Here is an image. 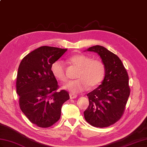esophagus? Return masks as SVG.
I'll list each match as a JSON object with an SVG mask.
<instances>
[{
  "mask_svg": "<svg viewBox=\"0 0 147 147\" xmlns=\"http://www.w3.org/2000/svg\"><path fill=\"white\" fill-rule=\"evenodd\" d=\"M69 96H70V99H74L77 97V95L76 94H74V93H69Z\"/></svg>",
  "mask_w": 147,
  "mask_h": 147,
  "instance_id": "obj_1",
  "label": "esophagus"
}]
</instances>
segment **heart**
<instances>
[{"mask_svg":"<svg viewBox=\"0 0 147 147\" xmlns=\"http://www.w3.org/2000/svg\"><path fill=\"white\" fill-rule=\"evenodd\" d=\"M72 64L79 68L77 80L69 81L63 88L71 93H76L85 91L90 86L95 87L104 79L105 73V64L100 60L93 59L84 54L74 55L69 59ZM51 71L56 78L61 82L66 81L64 62L61 60L55 61L51 65Z\"/></svg>","mask_w":147,"mask_h":147,"instance_id":"obj_1","label":"heart"}]
</instances>
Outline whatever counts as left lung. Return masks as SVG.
I'll use <instances>...</instances> for the list:
<instances>
[{
	"label": "left lung",
	"mask_w": 147,
	"mask_h": 147,
	"mask_svg": "<svg viewBox=\"0 0 147 147\" xmlns=\"http://www.w3.org/2000/svg\"><path fill=\"white\" fill-rule=\"evenodd\" d=\"M86 51L97 53L105 64V73L101 85L87 94L89 105L84 117L93 126L108 127L124 114L130 94L128 74L121 59L104 47L93 46Z\"/></svg>",
	"instance_id": "left-lung-1"
}]
</instances>
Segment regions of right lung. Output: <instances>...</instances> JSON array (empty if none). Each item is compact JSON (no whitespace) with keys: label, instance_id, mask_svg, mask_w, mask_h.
<instances>
[{"label":"right lung","instance_id":"right-lung-1","mask_svg":"<svg viewBox=\"0 0 147 147\" xmlns=\"http://www.w3.org/2000/svg\"><path fill=\"white\" fill-rule=\"evenodd\" d=\"M67 49L43 46L26 55L19 65L16 92L20 107L31 123L49 127L61 117L62 104L69 99L65 90L57 92L59 85L51 65Z\"/></svg>","mask_w":147,"mask_h":147}]
</instances>
